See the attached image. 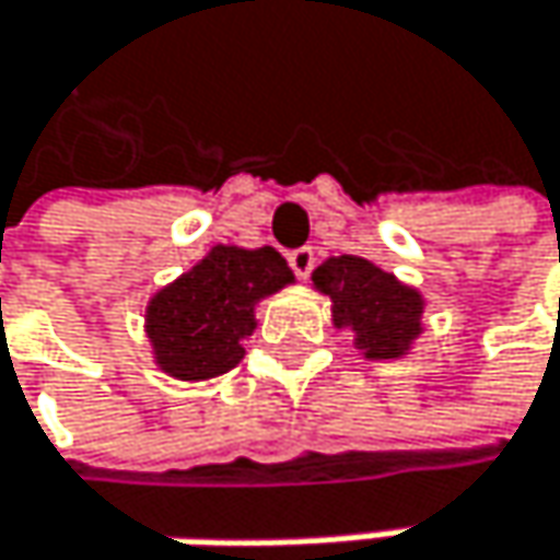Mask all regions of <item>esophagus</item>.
<instances>
[{
    "label": "esophagus",
    "instance_id": "esophagus-1",
    "mask_svg": "<svg viewBox=\"0 0 560 560\" xmlns=\"http://www.w3.org/2000/svg\"><path fill=\"white\" fill-rule=\"evenodd\" d=\"M287 260H290L293 273H296L300 280H306V277L313 273V267H315V250L310 245H306V247H293V250L287 254Z\"/></svg>",
    "mask_w": 560,
    "mask_h": 560
}]
</instances>
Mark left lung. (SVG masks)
Returning <instances> with one entry per match:
<instances>
[{
	"label": "left lung",
	"instance_id": "1",
	"mask_svg": "<svg viewBox=\"0 0 560 560\" xmlns=\"http://www.w3.org/2000/svg\"><path fill=\"white\" fill-rule=\"evenodd\" d=\"M313 283L331 296L335 325L354 331L364 358H399L422 331V296L364 257H328Z\"/></svg>",
	"mask_w": 560,
	"mask_h": 560
}]
</instances>
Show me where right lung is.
<instances>
[{"mask_svg": "<svg viewBox=\"0 0 560 560\" xmlns=\"http://www.w3.org/2000/svg\"><path fill=\"white\" fill-rule=\"evenodd\" d=\"M287 283L293 270L273 247H212L148 306L158 364L179 381L232 371L245 358L242 338L254 331V303Z\"/></svg>", "mask_w": 560, "mask_h": 560, "instance_id": "add662e5", "label": "right lung"}]
</instances>
